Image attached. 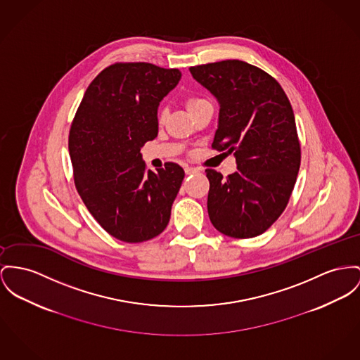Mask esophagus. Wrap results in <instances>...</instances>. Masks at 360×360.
I'll return each mask as SVG.
<instances>
[{
	"instance_id": "34e87169",
	"label": "esophagus",
	"mask_w": 360,
	"mask_h": 360,
	"mask_svg": "<svg viewBox=\"0 0 360 360\" xmlns=\"http://www.w3.org/2000/svg\"><path fill=\"white\" fill-rule=\"evenodd\" d=\"M184 172H186V174H192V173L199 172V169L192 168V167H186V168H184Z\"/></svg>"
}]
</instances>
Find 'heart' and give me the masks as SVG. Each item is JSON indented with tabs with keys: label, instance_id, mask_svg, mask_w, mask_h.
I'll use <instances>...</instances> for the list:
<instances>
[{
	"label": "heart",
	"instance_id": "obj_1",
	"mask_svg": "<svg viewBox=\"0 0 360 360\" xmlns=\"http://www.w3.org/2000/svg\"><path fill=\"white\" fill-rule=\"evenodd\" d=\"M210 102L206 99V98H203V96H190L186 98V108H187V110L190 112V113H193V112H196L198 109H200L202 106H205V105H209ZM167 109L165 108H160L158 109V112H157V120L158 122H164L165 119H167Z\"/></svg>",
	"mask_w": 360,
	"mask_h": 360
}]
</instances>
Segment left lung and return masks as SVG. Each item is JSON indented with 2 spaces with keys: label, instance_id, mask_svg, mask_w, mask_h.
Listing matches in <instances>:
<instances>
[{
  "label": "left lung",
  "instance_id": "8db88e82",
  "mask_svg": "<svg viewBox=\"0 0 360 360\" xmlns=\"http://www.w3.org/2000/svg\"><path fill=\"white\" fill-rule=\"evenodd\" d=\"M219 103L213 148L236 157L238 172L222 177L206 169L207 212L221 233L262 235L287 207L300 168V143L290 102L261 68L225 60L190 68Z\"/></svg>",
  "mask_w": 360,
  "mask_h": 360
}]
</instances>
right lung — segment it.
<instances>
[{
    "label": "right lung",
    "instance_id": "obj_1",
    "mask_svg": "<svg viewBox=\"0 0 360 360\" xmlns=\"http://www.w3.org/2000/svg\"><path fill=\"white\" fill-rule=\"evenodd\" d=\"M181 77L176 68L116 63L87 87L70 131L75 186L113 238L141 243L168 225L184 170L167 162L147 170L141 148L158 134V105Z\"/></svg>",
    "mask_w": 360,
    "mask_h": 360
}]
</instances>
